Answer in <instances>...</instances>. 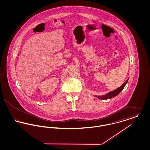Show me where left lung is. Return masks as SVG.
Masks as SVG:
<instances>
[{"mask_svg":"<svg viewBox=\"0 0 150 150\" xmlns=\"http://www.w3.org/2000/svg\"><path fill=\"white\" fill-rule=\"evenodd\" d=\"M128 79H128L127 80V81L121 86H120L117 89H115L114 91L110 92L107 93V94H106V95L100 96H96V97H97L99 99H100V100H107V99H110V98H112L116 96L117 94H119V93L121 92V91L124 89V86H125V85L127 84V83H128Z\"/></svg>","mask_w":150,"mask_h":150,"instance_id":"obj_1","label":"left lung"}]
</instances>
